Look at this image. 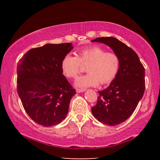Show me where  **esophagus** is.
<instances>
[{
	"mask_svg": "<svg viewBox=\"0 0 160 160\" xmlns=\"http://www.w3.org/2000/svg\"><path fill=\"white\" fill-rule=\"evenodd\" d=\"M85 90H86L85 89H76V92H78V93L83 92H85Z\"/></svg>",
	"mask_w": 160,
	"mask_h": 160,
	"instance_id": "obj_1",
	"label": "esophagus"
}]
</instances>
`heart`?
Masks as SVG:
<instances>
[{"label":"heart","mask_w":160,"mask_h":160,"mask_svg":"<svg viewBox=\"0 0 160 160\" xmlns=\"http://www.w3.org/2000/svg\"><path fill=\"white\" fill-rule=\"evenodd\" d=\"M82 64H88V74L82 75L75 81L78 88L85 89L112 82L118 73L120 60L113 52L107 51L99 46L94 45L81 49L77 56L67 54L62 61L61 67L68 78H75L80 72Z\"/></svg>","instance_id":"b5f03b06"}]
</instances>
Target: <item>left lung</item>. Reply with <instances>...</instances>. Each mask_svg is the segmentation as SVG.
Here are the masks:
<instances>
[{"instance_id": "left-lung-1", "label": "left lung", "mask_w": 160, "mask_h": 160, "mask_svg": "<svg viewBox=\"0 0 160 160\" xmlns=\"http://www.w3.org/2000/svg\"><path fill=\"white\" fill-rule=\"evenodd\" d=\"M107 45L118 56L120 66L114 79L99 91L94 117L108 126H116L126 121L136 109L145 92V68L137 53L115 37H99L91 41Z\"/></svg>"}]
</instances>
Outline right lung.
I'll use <instances>...</instances> for the list:
<instances>
[{
	"label": "right lung",
	"instance_id": "1",
	"mask_svg": "<svg viewBox=\"0 0 160 160\" xmlns=\"http://www.w3.org/2000/svg\"><path fill=\"white\" fill-rule=\"evenodd\" d=\"M72 43L47 44L29 50L17 66L18 93L25 112L37 123L57 125L66 118L75 89L62 74L61 63Z\"/></svg>",
	"mask_w": 160,
	"mask_h": 160
}]
</instances>
